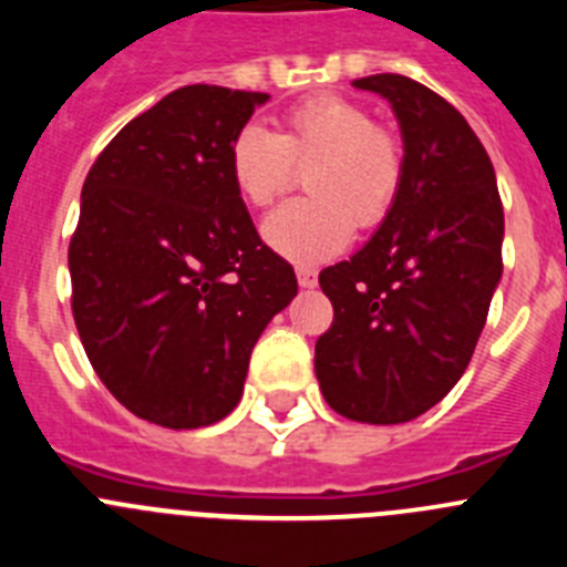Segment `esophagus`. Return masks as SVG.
<instances>
[{
	"instance_id": "34e87169",
	"label": "esophagus",
	"mask_w": 567,
	"mask_h": 567,
	"mask_svg": "<svg viewBox=\"0 0 567 567\" xmlns=\"http://www.w3.org/2000/svg\"><path fill=\"white\" fill-rule=\"evenodd\" d=\"M295 275H298V284L303 289L318 287V269L315 267H295Z\"/></svg>"
}]
</instances>
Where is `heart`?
Instances as JSON below:
<instances>
[{
    "instance_id": "heart-1",
    "label": "heart",
    "mask_w": 567,
    "mask_h": 567,
    "mask_svg": "<svg viewBox=\"0 0 567 567\" xmlns=\"http://www.w3.org/2000/svg\"><path fill=\"white\" fill-rule=\"evenodd\" d=\"M309 195L264 221L269 247L298 264H318L349 244L354 224L374 229L389 218L405 182L398 130L346 96H312L284 113L280 130L244 124L229 142V175L244 202L269 207L307 167Z\"/></svg>"
}]
</instances>
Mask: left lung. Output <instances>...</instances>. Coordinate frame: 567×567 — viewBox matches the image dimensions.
Listing matches in <instances>:
<instances>
[{
    "label": "left lung",
    "mask_w": 567,
    "mask_h": 567,
    "mask_svg": "<svg viewBox=\"0 0 567 567\" xmlns=\"http://www.w3.org/2000/svg\"><path fill=\"white\" fill-rule=\"evenodd\" d=\"M354 87L392 104L405 182L372 240L320 272L334 320L315 343V374L338 414L392 425L429 412L463 378L503 275V202L454 104L400 73Z\"/></svg>",
    "instance_id": "obj_1"
}]
</instances>
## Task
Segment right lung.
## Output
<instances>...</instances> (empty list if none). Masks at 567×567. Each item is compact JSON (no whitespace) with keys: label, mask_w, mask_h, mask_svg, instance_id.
<instances>
[{"label":"right lung","mask_w":567,"mask_h":567,"mask_svg":"<svg viewBox=\"0 0 567 567\" xmlns=\"http://www.w3.org/2000/svg\"><path fill=\"white\" fill-rule=\"evenodd\" d=\"M267 93L187 84L99 153L70 238L73 320L102 383L164 429L218 423L249 354L298 295L229 175V142Z\"/></svg>","instance_id":"right-lung-1"}]
</instances>
